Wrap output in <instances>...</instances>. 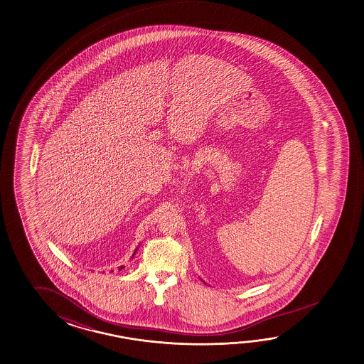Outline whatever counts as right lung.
I'll return each mask as SVG.
<instances>
[{
    "label": "right lung",
    "mask_w": 364,
    "mask_h": 364,
    "mask_svg": "<svg viewBox=\"0 0 364 364\" xmlns=\"http://www.w3.org/2000/svg\"><path fill=\"white\" fill-rule=\"evenodd\" d=\"M136 252H137V249H136V250H134V252H133L132 258L133 257H134V254H136ZM122 268H124V267H120L119 269H122Z\"/></svg>",
    "instance_id": "right-lung-1"
}]
</instances>
